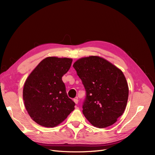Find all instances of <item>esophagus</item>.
<instances>
[{"label":"esophagus","mask_w":155,"mask_h":155,"mask_svg":"<svg viewBox=\"0 0 155 155\" xmlns=\"http://www.w3.org/2000/svg\"><path fill=\"white\" fill-rule=\"evenodd\" d=\"M73 101H74V103H75V104H78V100L77 98L74 99V100H73Z\"/></svg>","instance_id":"34e87169"}]
</instances>
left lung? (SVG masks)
Instances as JSON below:
<instances>
[{"mask_svg":"<svg viewBox=\"0 0 155 155\" xmlns=\"http://www.w3.org/2000/svg\"><path fill=\"white\" fill-rule=\"evenodd\" d=\"M73 66L86 93L82 105L84 116L99 128L115 123L124 113L128 98V86L123 73L98 56L80 59Z\"/></svg>","mask_w":155,"mask_h":155,"instance_id":"left-lung-1","label":"left lung"}]
</instances>
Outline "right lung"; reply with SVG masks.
Returning <instances> with one entry per match:
<instances>
[{
  "label": "right lung",
  "instance_id": "right-lung-1",
  "mask_svg": "<svg viewBox=\"0 0 155 155\" xmlns=\"http://www.w3.org/2000/svg\"><path fill=\"white\" fill-rule=\"evenodd\" d=\"M72 59L49 57L32 71L23 90L26 110L31 117L45 127L59 124L74 109L62 77L71 67Z\"/></svg>",
  "mask_w": 155,
  "mask_h": 155
}]
</instances>
